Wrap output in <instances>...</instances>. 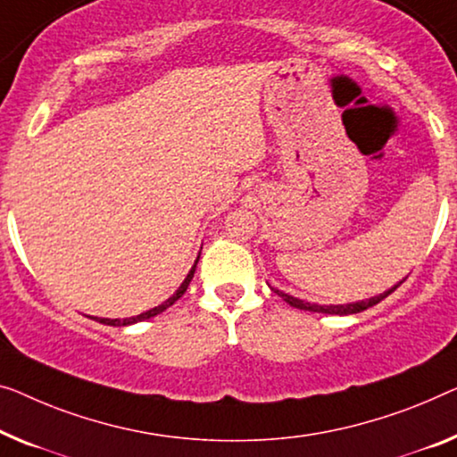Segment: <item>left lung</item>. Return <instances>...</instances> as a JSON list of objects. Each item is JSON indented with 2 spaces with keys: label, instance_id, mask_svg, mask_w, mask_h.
Instances as JSON below:
<instances>
[{
  "label": "left lung",
  "instance_id": "1",
  "mask_svg": "<svg viewBox=\"0 0 457 457\" xmlns=\"http://www.w3.org/2000/svg\"><path fill=\"white\" fill-rule=\"evenodd\" d=\"M404 278H406V277H404ZM404 278H403V281H400V283L394 285V287H390L387 291H384V294L373 295V297H370V299H361V302H353V303H338V305H320V303H310V302H303V299H299V297H294V295L285 294V291H281V289H275V287H270V289L275 291V294H277L278 297H281L283 302H287L289 305H294V308H297V310L318 312V314L349 316V314H359V312H363V310H367V308H371V305L379 303L381 299H386L387 295L392 294L394 289H398L400 285L404 283Z\"/></svg>",
  "mask_w": 457,
  "mask_h": 457
}]
</instances>
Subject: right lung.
I'll return each mask as SVG.
<instances>
[{"label":"right lung","instance_id":"1","mask_svg":"<svg viewBox=\"0 0 457 457\" xmlns=\"http://www.w3.org/2000/svg\"><path fill=\"white\" fill-rule=\"evenodd\" d=\"M199 258H201V252H199V256H196V261H195V264H193V269L188 270V275L185 277V281L180 283V287L174 291V295H170L166 302L163 303H160V305H155V308H152V310H147V312H143V314H137V316H131V318H114V320H111V318H94V320H100V324H108V326H129V324H137V322H143V320H149V318H154V316H158V314H162L163 310H168L170 305H172L174 302H179V299L185 295V291H187V287H188V283L193 281V277H195V269H196V262H199Z\"/></svg>","mask_w":457,"mask_h":457}]
</instances>
